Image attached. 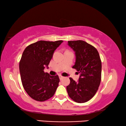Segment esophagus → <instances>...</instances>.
<instances>
[{
  "label": "esophagus",
  "instance_id": "obj_1",
  "mask_svg": "<svg viewBox=\"0 0 126 126\" xmlns=\"http://www.w3.org/2000/svg\"><path fill=\"white\" fill-rule=\"evenodd\" d=\"M59 77H60V80H61V79H63V78H64V77L63 76L61 75H59Z\"/></svg>",
  "mask_w": 126,
  "mask_h": 126
}]
</instances>
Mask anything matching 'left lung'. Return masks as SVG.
<instances>
[{"label": "left lung", "instance_id": "obj_1", "mask_svg": "<svg viewBox=\"0 0 126 126\" xmlns=\"http://www.w3.org/2000/svg\"><path fill=\"white\" fill-rule=\"evenodd\" d=\"M68 45L76 54V63L72 68L80 73L78 82L70 77L66 87L68 95L75 102L83 103L94 96L101 79V61L94 46L81 40L69 41Z\"/></svg>", "mask_w": 126, "mask_h": 126}]
</instances>
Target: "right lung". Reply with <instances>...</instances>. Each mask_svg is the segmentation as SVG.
I'll use <instances>...</instances> for the list:
<instances>
[{"label": "right lung", "mask_w": 126, "mask_h": 126, "mask_svg": "<svg viewBox=\"0 0 126 126\" xmlns=\"http://www.w3.org/2000/svg\"><path fill=\"white\" fill-rule=\"evenodd\" d=\"M63 42L39 41L27 46L23 51L19 61L22 85L29 96L36 101L47 100L56 92L59 77L50 76L44 72V69Z\"/></svg>", "instance_id": "1"}]
</instances>
